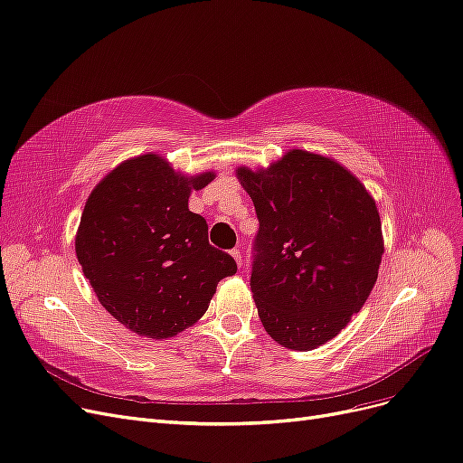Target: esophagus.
I'll use <instances>...</instances> for the list:
<instances>
[{"label": "esophagus", "mask_w": 463, "mask_h": 463, "mask_svg": "<svg viewBox=\"0 0 463 463\" xmlns=\"http://www.w3.org/2000/svg\"><path fill=\"white\" fill-rule=\"evenodd\" d=\"M231 256L234 258V261H236L238 267L242 265V253H241V250H231Z\"/></svg>", "instance_id": "obj_1"}]
</instances>
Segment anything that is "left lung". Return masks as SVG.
Segmentation results:
<instances>
[{
	"label": "left lung",
	"mask_w": 463,
	"mask_h": 463,
	"mask_svg": "<svg viewBox=\"0 0 463 463\" xmlns=\"http://www.w3.org/2000/svg\"><path fill=\"white\" fill-rule=\"evenodd\" d=\"M236 175L260 221L250 287L265 331L290 350L317 348L345 329L375 285L377 205L336 161L302 150L267 171Z\"/></svg>",
	"instance_id": "left-lung-1"
}]
</instances>
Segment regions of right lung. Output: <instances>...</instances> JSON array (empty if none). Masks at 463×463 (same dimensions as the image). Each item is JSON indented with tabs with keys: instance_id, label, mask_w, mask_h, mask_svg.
<instances>
[{
	"instance_id": "obj_1",
	"label": "right lung",
	"mask_w": 463,
	"mask_h": 463,
	"mask_svg": "<svg viewBox=\"0 0 463 463\" xmlns=\"http://www.w3.org/2000/svg\"><path fill=\"white\" fill-rule=\"evenodd\" d=\"M213 173L176 175L154 154L121 163L92 190L74 241L99 304L127 329L169 338L196 323L236 261L207 241L188 210L192 190Z\"/></svg>"
}]
</instances>
